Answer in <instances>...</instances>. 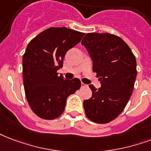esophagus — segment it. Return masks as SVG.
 Segmentation results:
<instances>
[{
    "mask_svg": "<svg viewBox=\"0 0 151 151\" xmlns=\"http://www.w3.org/2000/svg\"><path fill=\"white\" fill-rule=\"evenodd\" d=\"M81 87H82V88H85V87H87V85H86V84L83 83V82H81Z\"/></svg>",
    "mask_w": 151,
    "mask_h": 151,
    "instance_id": "34e87169",
    "label": "esophagus"
}]
</instances>
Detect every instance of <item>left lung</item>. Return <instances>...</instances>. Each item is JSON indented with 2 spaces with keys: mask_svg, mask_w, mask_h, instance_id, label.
<instances>
[{
  "mask_svg": "<svg viewBox=\"0 0 151 151\" xmlns=\"http://www.w3.org/2000/svg\"><path fill=\"white\" fill-rule=\"evenodd\" d=\"M93 61L101 88L89 85L90 99L83 102L86 116L107 124L124 111L132 96L137 75L136 59L126 42L109 33H87L81 41Z\"/></svg>",
  "mask_w": 151,
  "mask_h": 151,
  "instance_id": "1",
  "label": "left lung"
}]
</instances>
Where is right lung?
Here are the masks:
<instances>
[{"label":"right lung","instance_id":"right-lung-1","mask_svg":"<svg viewBox=\"0 0 151 151\" xmlns=\"http://www.w3.org/2000/svg\"><path fill=\"white\" fill-rule=\"evenodd\" d=\"M85 33L67 27H50L28 43L23 56L25 95L32 110L44 119H54L64 111L66 99L81 87L78 78L64 79L57 71L68 50Z\"/></svg>","mask_w":151,"mask_h":151}]
</instances>
